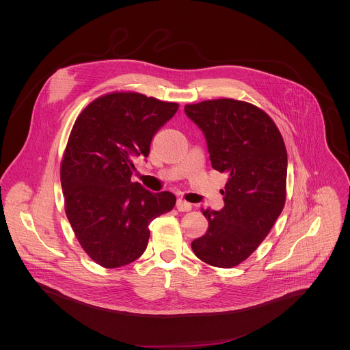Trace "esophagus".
Listing matches in <instances>:
<instances>
[{
	"mask_svg": "<svg viewBox=\"0 0 350 350\" xmlns=\"http://www.w3.org/2000/svg\"><path fill=\"white\" fill-rule=\"evenodd\" d=\"M191 207H193L191 203L187 202V200H182V198H179V200H176V208H178L179 211H190Z\"/></svg>",
	"mask_w": 350,
	"mask_h": 350,
	"instance_id": "34e87169",
	"label": "esophagus"
}]
</instances>
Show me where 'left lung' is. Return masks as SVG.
<instances>
[{
    "label": "left lung",
    "mask_w": 350,
    "mask_h": 350,
    "mask_svg": "<svg viewBox=\"0 0 350 350\" xmlns=\"http://www.w3.org/2000/svg\"><path fill=\"white\" fill-rule=\"evenodd\" d=\"M214 170L228 174L225 206L204 210L206 233L191 243L202 261L232 268L267 237L286 202L287 150L275 122L248 102L222 98L185 106Z\"/></svg>",
    "instance_id": "left-lung-1"
}]
</instances>
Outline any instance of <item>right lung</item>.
I'll use <instances>...</instances> for the list:
<instances>
[{
  "label": "right lung",
  "mask_w": 350,
  "mask_h": 350,
  "mask_svg": "<svg viewBox=\"0 0 350 350\" xmlns=\"http://www.w3.org/2000/svg\"><path fill=\"white\" fill-rule=\"evenodd\" d=\"M178 107L113 93L93 100L72 126L60 168L66 214L82 248L105 268L137 260L150 222L175 206L174 194L150 193L131 178L133 157L148 156L153 136Z\"/></svg>",
  "instance_id": "right-lung-1"
}]
</instances>
